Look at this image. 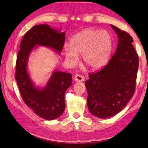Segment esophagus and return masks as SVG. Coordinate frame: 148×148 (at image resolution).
Here are the masks:
<instances>
[{"label": "esophagus", "instance_id": "1", "mask_svg": "<svg viewBox=\"0 0 148 148\" xmlns=\"http://www.w3.org/2000/svg\"><path fill=\"white\" fill-rule=\"evenodd\" d=\"M74 81L76 82H83L84 81V77H83L82 75H76L74 77Z\"/></svg>", "mask_w": 148, "mask_h": 148}]
</instances>
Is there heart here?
Listing matches in <instances>:
<instances>
[{
  "mask_svg": "<svg viewBox=\"0 0 148 148\" xmlns=\"http://www.w3.org/2000/svg\"><path fill=\"white\" fill-rule=\"evenodd\" d=\"M113 45V37L108 31L86 29L75 35L70 45H64V54L72 64L78 62L79 55H83L84 64L89 68L97 69L110 60Z\"/></svg>",
  "mask_w": 148,
  "mask_h": 148,
  "instance_id": "heart-1",
  "label": "heart"
}]
</instances>
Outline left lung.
<instances>
[{"instance_id": "left-lung-1", "label": "left lung", "mask_w": 148, "mask_h": 148, "mask_svg": "<svg viewBox=\"0 0 148 148\" xmlns=\"http://www.w3.org/2000/svg\"><path fill=\"white\" fill-rule=\"evenodd\" d=\"M111 27L119 38L115 53L107 65L89 74L85 82L88 110L101 119L117 114L131 100L139 65L131 36L117 27Z\"/></svg>"}]
</instances>
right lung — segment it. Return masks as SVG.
I'll return each mask as SVG.
<instances>
[{
    "label": "right lung",
    "mask_w": 148,
    "mask_h": 148,
    "mask_svg": "<svg viewBox=\"0 0 148 148\" xmlns=\"http://www.w3.org/2000/svg\"><path fill=\"white\" fill-rule=\"evenodd\" d=\"M65 32L47 24L34 26L21 40L16 66V80L22 98L33 112L46 120H54L65 110V91L72 84V75L54 69L44 86H37L28 71L31 53L38 47L50 48L60 54L65 42Z\"/></svg>",
    "instance_id": "right-lung-1"
}]
</instances>
